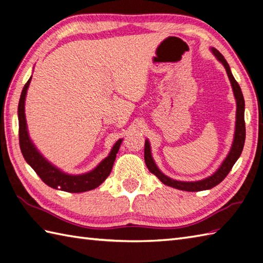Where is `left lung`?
Here are the masks:
<instances>
[{
  "instance_id": "1",
  "label": "left lung",
  "mask_w": 263,
  "mask_h": 263,
  "mask_svg": "<svg viewBox=\"0 0 263 263\" xmlns=\"http://www.w3.org/2000/svg\"><path fill=\"white\" fill-rule=\"evenodd\" d=\"M211 52L214 53L217 60L219 61V62L224 65V68L226 69L227 76L230 78L231 85L233 88L234 96H235V99H236L235 135H234V140H233V144L230 153H228L225 160L222 161V164L220 165L219 168H218L211 176L203 178V180L201 181L182 182V181L173 180V178L163 174V173L159 171L157 165H156L152 156V150H150L149 141L146 140V143H144V161H146V165L148 167V170L150 171V173H153L154 175L157 176L160 180V182H163L165 185L175 187L177 190H182V191L198 192V191H203V190H209L218 185V184H219L228 175V173H230L231 170L233 168L234 164H235L236 160L239 158V156H241L243 147H244V142H245V121H244L245 103H244V97L241 90V87H239L237 81L235 80V78L233 77L230 65H228L225 58L222 57V55L214 47H211Z\"/></svg>"
}]
</instances>
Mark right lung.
<instances>
[{
  "mask_svg": "<svg viewBox=\"0 0 263 263\" xmlns=\"http://www.w3.org/2000/svg\"><path fill=\"white\" fill-rule=\"evenodd\" d=\"M30 79L27 81L24 89H22L19 105H18V119H19V143L22 156L31 168L36 172V174L42 178V181L53 189H60L65 192L80 193L90 191V190L99 186L110 174L113 168L116 154L119 152L123 139H120L113 148L109 155L102 163L97 165L96 168L81 175H70L60 171L58 167L52 165L49 161L43 157V155L38 152L35 144L30 140L27 130V122L25 114V100L28 87L30 85Z\"/></svg>",
  "mask_w": 263,
  "mask_h": 263,
  "instance_id": "1",
  "label": "right lung"
}]
</instances>
